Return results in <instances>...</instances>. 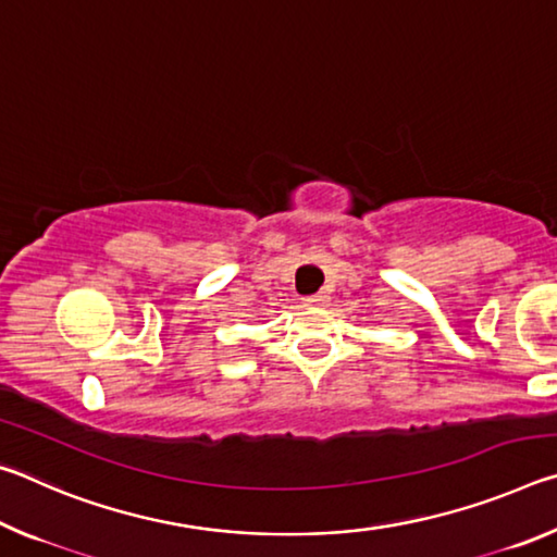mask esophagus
<instances>
[{"label":"esophagus","instance_id":"obj_1","mask_svg":"<svg viewBox=\"0 0 557 557\" xmlns=\"http://www.w3.org/2000/svg\"><path fill=\"white\" fill-rule=\"evenodd\" d=\"M305 301V307H326L329 305V295L326 292H317V295H309L301 299Z\"/></svg>","mask_w":557,"mask_h":557}]
</instances>
